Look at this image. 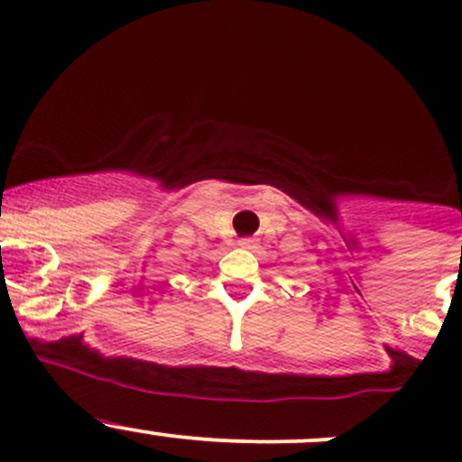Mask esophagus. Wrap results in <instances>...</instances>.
I'll return each instance as SVG.
<instances>
[{"label": "esophagus", "instance_id": "1", "mask_svg": "<svg viewBox=\"0 0 462 462\" xmlns=\"http://www.w3.org/2000/svg\"><path fill=\"white\" fill-rule=\"evenodd\" d=\"M239 245L243 247V250H254V247H256V241H254V239H250V236H245V239H241V241H239Z\"/></svg>", "mask_w": 462, "mask_h": 462}]
</instances>
